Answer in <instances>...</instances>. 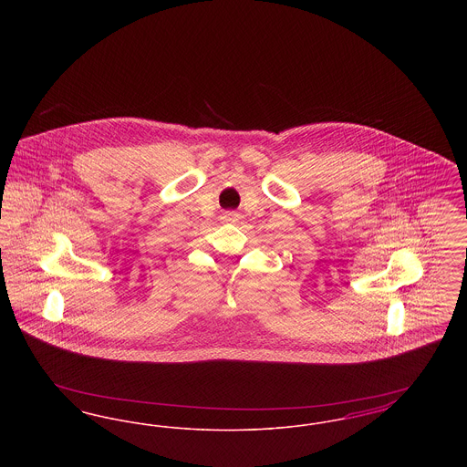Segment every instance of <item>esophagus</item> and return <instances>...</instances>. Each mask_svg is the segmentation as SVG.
I'll return each mask as SVG.
<instances>
[{"instance_id": "1", "label": "esophagus", "mask_w": 467, "mask_h": 467, "mask_svg": "<svg viewBox=\"0 0 467 467\" xmlns=\"http://www.w3.org/2000/svg\"><path fill=\"white\" fill-rule=\"evenodd\" d=\"M225 219H227V221H236V219H238V215H236L234 212H229V213L225 215Z\"/></svg>"}]
</instances>
